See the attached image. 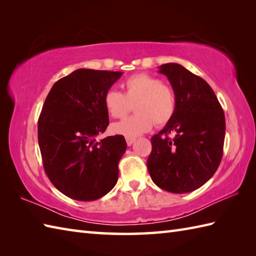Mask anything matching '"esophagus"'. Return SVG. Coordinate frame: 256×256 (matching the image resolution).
<instances>
[{"instance_id": "34e87169", "label": "esophagus", "mask_w": 256, "mask_h": 256, "mask_svg": "<svg viewBox=\"0 0 256 256\" xmlns=\"http://www.w3.org/2000/svg\"><path fill=\"white\" fill-rule=\"evenodd\" d=\"M125 140H126V144L128 146H131L135 142V138H125Z\"/></svg>"}]
</instances>
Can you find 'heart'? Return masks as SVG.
<instances>
[{
    "label": "heart",
    "instance_id": "obj_1",
    "mask_svg": "<svg viewBox=\"0 0 256 256\" xmlns=\"http://www.w3.org/2000/svg\"><path fill=\"white\" fill-rule=\"evenodd\" d=\"M124 94L108 89L103 104L108 116L123 118L134 106V114L112 125V131L126 138L148 132L154 123L164 125L174 116L177 106L175 92L162 80L148 74H135L124 81Z\"/></svg>",
    "mask_w": 256,
    "mask_h": 256
}]
</instances>
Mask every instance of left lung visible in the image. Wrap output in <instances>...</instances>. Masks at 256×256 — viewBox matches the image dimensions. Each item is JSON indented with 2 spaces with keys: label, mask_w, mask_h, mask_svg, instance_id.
<instances>
[{
  "label": "left lung",
  "mask_w": 256,
  "mask_h": 256,
  "mask_svg": "<svg viewBox=\"0 0 256 256\" xmlns=\"http://www.w3.org/2000/svg\"><path fill=\"white\" fill-rule=\"evenodd\" d=\"M160 72L170 80L177 106L170 121L150 138L148 170L160 188L186 194L200 188L218 170L224 155V112L211 86L182 64H162Z\"/></svg>",
  "instance_id": "1"
}]
</instances>
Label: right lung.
I'll return each mask as SVG.
<instances>
[{
    "label": "right lung",
    "mask_w": 256,
    "mask_h": 256,
    "mask_svg": "<svg viewBox=\"0 0 256 256\" xmlns=\"http://www.w3.org/2000/svg\"><path fill=\"white\" fill-rule=\"evenodd\" d=\"M121 72L78 69L52 86L38 118V144L46 175L59 192L96 200L116 186L123 135L96 140L108 125L103 96Z\"/></svg>",
    "instance_id": "right-lung-1"
}]
</instances>
